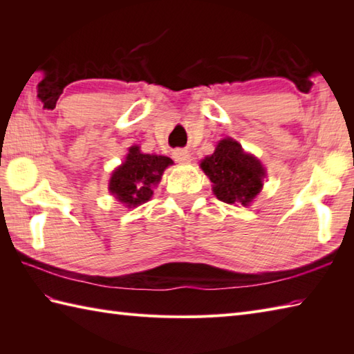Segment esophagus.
Segmentation results:
<instances>
[{
	"instance_id": "esophagus-1",
	"label": "esophagus",
	"mask_w": 354,
	"mask_h": 354,
	"mask_svg": "<svg viewBox=\"0 0 354 354\" xmlns=\"http://www.w3.org/2000/svg\"><path fill=\"white\" fill-rule=\"evenodd\" d=\"M173 158H175V161H178V162H189L190 161V153H189V150H185V149H176V150H173Z\"/></svg>"
}]
</instances>
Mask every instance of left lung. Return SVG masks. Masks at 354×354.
Segmentation results:
<instances>
[{
	"mask_svg": "<svg viewBox=\"0 0 354 354\" xmlns=\"http://www.w3.org/2000/svg\"><path fill=\"white\" fill-rule=\"evenodd\" d=\"M201 169L213 183V193L225 204L248 207L260 193L266 170L260 160L246 153L236 140L217 142L213 155L201 161Z\"/></svg>",
	"mask_w": 354,
	"mask_h": 354,
	"instance_id": "obj_1",
	"label": "left lung"
}]
</instances>
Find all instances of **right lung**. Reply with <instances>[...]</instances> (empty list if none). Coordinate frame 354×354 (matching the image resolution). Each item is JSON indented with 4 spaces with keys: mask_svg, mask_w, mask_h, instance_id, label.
Returning <instances> with one entry per match:
<instances>
[{
    "mask_svg": "<svg viewBox=\"0 0 354 354\" xmlns=\"http://www.w3.org/2000/svg\"><path fill=\"white\" fill-rule=\"evenodd\" d=\"M171 164L169 156L141 153L138 146H132L124 162L112 171L109 192L127 208L138 207L152 198V189Z\"/></svg>",
    "mask_w": 354,
    "mask_h": 354,
    "instance_id": "right-lung-1",
    "label": "right lung"
}]
</instances>
